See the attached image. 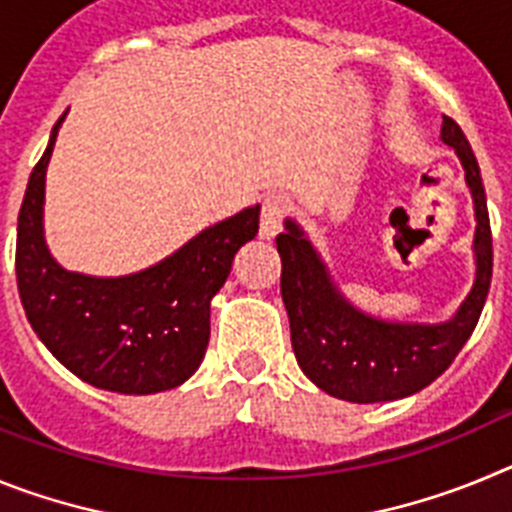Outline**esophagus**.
<instances>
[{
	"mask_svg": "<svg viewBox=\"0 0 512 512\" xmlns=\"http://www.w3.org/2000/svg\"><path fill=\"white\" fill-rule=\"evenodd\" d=\"M289 215V200L284 197H266L261 207V238L271 241L282 230L284 217Z\"/></svg>",
	"mask_w": 512,
	"mask_h": 512,
	"instance_id": "obj_1",
	"label": "esophagus"
}]
</instances>
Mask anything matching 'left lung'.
I'll use <instances>...</instances> for the list:
<instances>
[{"instance_id":"left-lung-1","label":"left lung","mask_w":512,"mask_h":512,"mask_svg":"<svg viewBox=\"0 0 512 512\" xmlns=\"http://www.w3.org/2000/svg\"><path fill=\"white\" fill-rule=\"evenodd\" d=\"M441 140L464 166L472 192L474 274L472 292L451 320L436 325L390 323L366 315L338 292L305 230L287 220L277 235L282 256V300L289 315L297 364L312 384L346 402H390L420 392L441 377L477 328L492 279V230L487 197L467 135L443 115Z\"/></svg>"}]
</instances>
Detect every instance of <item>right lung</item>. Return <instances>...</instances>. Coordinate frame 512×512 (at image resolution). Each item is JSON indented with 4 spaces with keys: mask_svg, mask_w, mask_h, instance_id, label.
<instances>
[{
    "mask_svg": "<svg viewBox=\"0 0 512 512\" xmlns=\"http://www.w3.org/2000/svg\"><path fill=\"white\" fill-rule=\"evenodd\" d=\"M63 117L30 174L17 217L15 271L27 320L45 348L92 387L120 395L174 390L205 359L210 300L238 248L259 233L261 207L205 228L138 274L104 279L66 271L43 238L45 169Z\"/></svg>",
    "mask_w": 512,
    "mask_h": 512,
    "instance_id": "1",
    "label": "right lung"
}]
</instances>
